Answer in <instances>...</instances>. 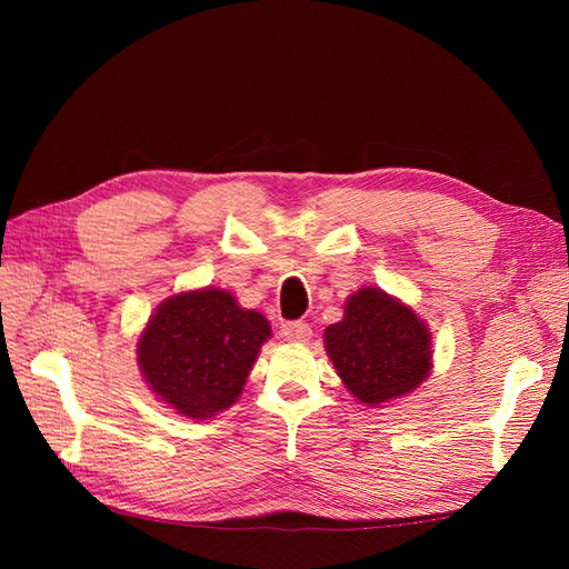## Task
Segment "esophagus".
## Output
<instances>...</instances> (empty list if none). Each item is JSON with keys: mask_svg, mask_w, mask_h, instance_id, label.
<instances>
[{"mask_svg": "<svg viewBox=\"0 0 569 569\" xmlns=\"http://www.w3.org/2000/svg\"><path fill=\"white\" fill-rule=\"evenodd\" d=\"M311 335H313V330H311V325H308V322L297 320V322L282 325V337L291 343H306L308 339H311Z\"/></svg>", "mask_w": 569, "mask_h": 569, "instance_id": "1", "label": "esophagus"}]
</instances>
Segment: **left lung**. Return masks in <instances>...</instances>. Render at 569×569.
<instances>
[{"label":"left lung","instance_id":"obj_1","mask_svg":"<svg viewBox=\"0 0 569 569\" xmlns=\"http://www.w3.org/2000/svg\"><path fill=\"white\" fill-rule=\"evenodd\" d=\"M325 349L347 389L375 408L418 389L432 370L429 327L377 287L349 297L343 318L325 330Z\"/></svg>","mask_w":569,"mask_h":569}]
</instances>
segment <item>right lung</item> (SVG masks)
I'll return each mask as SVG.
<instances>
[{"label":"right lung","mask_w":569,"mask_h":569,"mask_svg":"<svg viewBox=\"0 0 569 569\" xmlns=\"http://www.w3.org/2000/svg\"><path fill=\"white\" fill-rule=\"evenodd\" d=\"M270 322L216 287L166 299L137 341L149 389L180 416L209 420L242 393Z\"/></svg>","instance_id":"1"}]
</instances>
